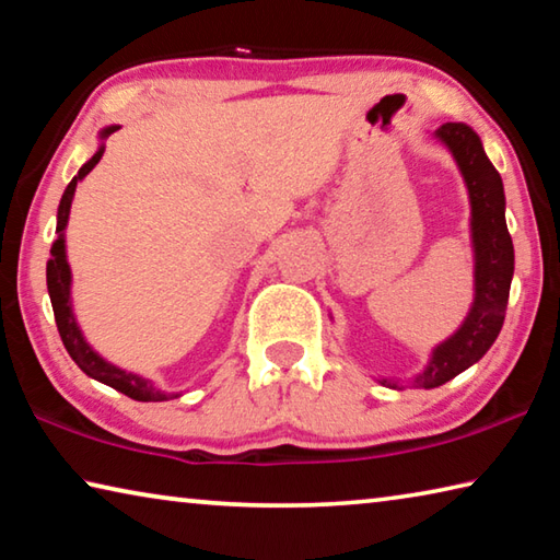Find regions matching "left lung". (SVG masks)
<instances>
[{
  "mask_svg": "<svg viewBox=\"0 0 560 560\" xmlns=\"http://www.w3.org/2000/svg\"><path fill=\"white\" fill-rule=\"evenodd\" d=\"M450 148L469 189L471 244H474V303L454 336L432 350L428 368L412 377L415 387H440L487 353L504 326L511 277H514V244L506 230L504 183L491 165L477 132L464 122H444L434 130ZM402 390L397 381H381Z\"/></svg>",
  "mask_w": 560,
  "mask_h": 560,
  "instance_id": "1",
  "label": "left lung"
}]
</instances>
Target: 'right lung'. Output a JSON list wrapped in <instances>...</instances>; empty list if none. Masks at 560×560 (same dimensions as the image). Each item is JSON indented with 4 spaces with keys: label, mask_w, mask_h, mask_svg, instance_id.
Here are the masks:
<instances>
[{
    "label": "right lung",
    "mask_w": 560,
    "mask_h": 560,
    "mask_svg": "<svg viewBox=\"0 0 560 560\" xmlns=\"http://www.w3.org/2000/svg\"><path fill=\"white\" fill-rule=\"evenodd\" d=\"M118 126H108L101 130V138L106 140L110 132H116ZM103 155V145L96 150V155H93L86 165L79 170V175H75L69 187L63 189V197H61V205H59V214H56V232H59V240L51 244V259L46 264V287H49V296H51V306H54V318H56V328H59V336L63 340L66 350H69V355L73 358V363L81 368L83 373L93 381L98 383H106L110 385L113 390H118L122 395L132 397V400L138 402H163V400H173L177 397V393H163L158 390L153 385V381H145V377H140L136 373H126L116 368L108 360H103L96 350H93L86 338H83L79 324H75L73 318V308H71V269H69V261H66V244H63V230H66V222H69V212H71V202H73V192H75V185H79V179L86 177L93 167L98 165V160Z\"/></svg>",
    "instance_id": "obj_1"
}]
</instances>
